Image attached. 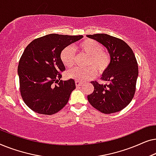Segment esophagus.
Instances as JSON below:
<instances>
[{"label":"esophagus","mask_w":156,"mask_h":156,"mask_svg":"<svg viewBox=\"0 0 156 156\" xmlns=\"http://www.w3.org/2000/svg\"><path fill=\"white\" fill-rule=\"evenodd\" d=\"M75 84H76V87H79L82 86V82H79V81H75Z\"/></svg>","instance_id":"1"}]
</instances>
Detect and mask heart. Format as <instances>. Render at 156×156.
I'll return each mask as SVG.
<instances>
[{"label":"heart","instance_id":"b5f03b06","mask_svg":"<svg viewBox=\"0 0 156 156\" xmlns=\"http://www.w3.org/2000/svg\"><path fill=\"white\" fill-rule=\"evenodd\" d=\"M81 55L89 57L87 59L86 69L75 67L67 72V76L76 81L84 82L91 80L98 73L101 74L109 67L111 57L108 52L103 50V46L99 42L92 39H86L79 42L76 45ZM61 60L64 65L67 68H71L75 64L76 55L75 50L71 46H67L62 51Z\"/></svg>","mask_w":156,"mask_h":156}]
</instances>
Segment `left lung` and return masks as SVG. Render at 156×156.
Segmentation results:
<instances>
[{
	"label": "left lung",
	"instance_id": "left-lung-1",
	"mask_svg": "<svg viewBox=\"0 0 156 156\" xmlns=\"http://www.w3.org/2000/svg\"><path fill=\"white\" fill-rule=\"evenodd\" d=\"M87 37L103 44L111 57L109 67L101 77L108 84L91 82L94 90L87 96V99L93 107L101 113L118 112L129 105L135 94L138 75L135 55L131 48L119 38L104 33Z\"/></svg>",
	"mask_w": 156,
	"mask_h": 156
}]
</instances>
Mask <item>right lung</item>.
I'll use <instances>...</instances> for the list:
<instances>
[{"label":"right lung","mask_w":156,"mask_h":156,"mask_svg":"<svg viewBox=\"0 0 156 156\" xmlns=\"http://www.w3.org/2000/svg\"><path fill=\"white\" fill-rule=\"evenodd\" d=\"M82 37L50 34L33 40L25 49L18 67L20 91L25 104L33 112L52 115L67 104L76 86L72 79L58 81L65 70L61 52Z\"/></svg>","instance_id":"obj_1"}]
</instances>
